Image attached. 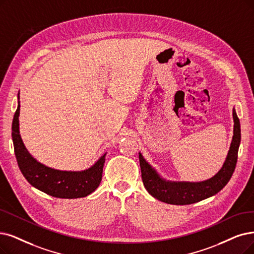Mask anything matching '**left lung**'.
Segmentation results:
<instances>
[{
  "label": "left lung",
  "mask_w": 254,
  "mask_h": 254,
  "mask_svg": "<svg viewBox=\"0 0 254 254\" xmlns=\"http://www.w3.org/2000/svg\"><path fill=\"white\" fill-rule=\"evenodd\" d=\"M233 135L226 159L218 173L211 178L200 182L170 181L162 178L154 168H152L141 153H138L141 179L151 196L168 204L187 205L196 203L216 195L230 180L236 169L238 151L241 143V125L236 109L232 110Z\"/></svg>",
  "instance_id": "left-lung-1"
}]
</instances>
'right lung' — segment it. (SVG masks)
I'll use <instances>...</instances> for the list:
<instances>
[{
	"instance_id": "right-lung-1",
	"label": "right lung",
	"mask_w": 254,
	"mask_h": 254,
	"mask_svg": "<svg viewBox=\"0 0 254 254\" xmlns=\"http://www.w3.org/2000/svg\"><path fill=\"white\" fill-rule=\"evenodd\" d=\"M19 107L18 101L12 121V140L18 168L29 184L50 196L64 199L82 198L95 191L102 180L106 153L83 171H62L40 164L29 153L19 134Z\"/></svg>"
}]
</instances>
